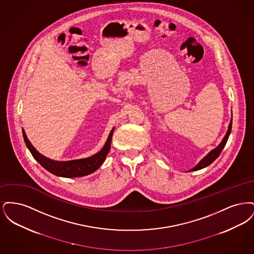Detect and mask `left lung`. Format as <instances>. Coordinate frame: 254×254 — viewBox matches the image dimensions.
<instances>
[{"mask_svg":"<svg viewBox=\"0 0 254 254\" xmlns=\"http://www.w3.org/2000/svg\"><path fill=\"white\" fill-rule=\"evenodd\" d=\"M231 127H232V114H231V120H230L229 127H228V131L226 133L225 137L223 138L222 142H221L214 149L210 150V151L205 155V157L203 158V159L194 167L193 169H190V170H188V171H194V170H199V169H204L205 167L209 166L213 161H215V159L220 155V153L222 152L223 148L225 147V145H226L227 142H228V139H229V137H230V131H231Z\"/></svg>","mask_w":254,"mask_h":254,"instance_id":"left-lung-1","label":"left lung"}]
</instances>
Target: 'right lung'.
I'll list each match as a JSON object with an SVG mask.
<instances>
[{
    "label": "right lung",
    "instance_id": "right-lung-1",
    "mask_svg": "<svg viewBox=\"0 0 254 254\" xmlns=\"http://www.w3.org/2000/svg\"><path fill=\"white\" fill-rule=\"evenodd\" d=\"M113 131H114V127L109 133L106 144L99 152H97L96 154L90 157L70 160V161H54L49 158L45 157L40 152H38L36 148L29 142L26 134L24 132V128H23V136H24V143L27 146V148L29 149V151L31 152L32 156L44 169H47L50 173L59 177L75 178V177H82V176L91 174L102 166V164L107 158V155L109 154Z\"/></svg>",
    "mask_w": 254,
    "mask_h": 254
}]
</instances>
